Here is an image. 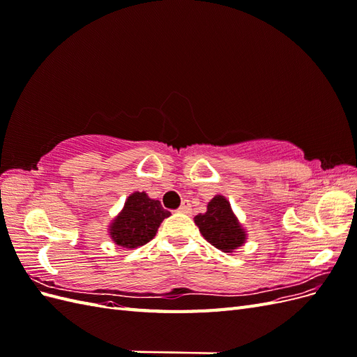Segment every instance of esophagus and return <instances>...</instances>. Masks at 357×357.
Returning <instances> with one entry per match:
<instances>
[{
    "label": "esophagus",
    "mask_w": 357,
    "mask_h": 357,
    "mask_svg": "<svg viewBox=\"0 0 357 357\" xmlns=\"http://www.w3.org/2000/svg\"><path fill=\"white\" fill-rule=\"evenodd\" d=\"M178 211H180V213H185V214L192 213V205H190V202H189V201H183V204L180 205Z\"/></svg>",
    "instance_id": "esophagus-1"
}]
</instances>
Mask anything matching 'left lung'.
<instances>
[{
  "label": "left lung",
  "instance_id": "1",
  "mask_svg": "<svg viewBox=\"0 0 357 357\" xmlns=\"http://www.w3.org/2000/svg\"><path fill=\"white\" fill-rule=\"evenodd\" d=\"M199 232L211 245L225 253H232L245 243V231L234 214L229 201L215 195L208 204L207 211L195 215Z\"/></svg>",
  "mask_w": 357,
  "mask_h": 357
}]
</instances>
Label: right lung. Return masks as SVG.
Instances as JSON below:
<instances>
[{"label": "right lung", "mask_w": 357, "mask_h": 357, "mask_svg": "<svg viewBox=\"0 0 357 357\" xmlns=\"http://www.w3.org/2000/svg\"><path fill=\"white\" fill-rule=\"evenodd\" d=\"M169 215L171 213L162 208L158 199L149 198L146 192H134L112 222L109 232L117 245L137 248L152 240L162 220Z\"/></svg>", "instance_id": "add662e5"}]
</instances>
